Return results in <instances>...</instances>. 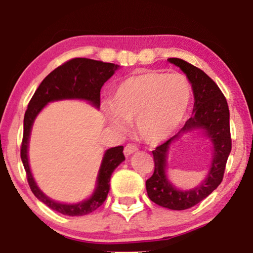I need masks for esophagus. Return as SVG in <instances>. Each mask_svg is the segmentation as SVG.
<instances>
[{"instance_id": "obj_1", "label": "esophagus", "mask_w": 253, "mask_h": 253, "mask_svg": "<svg viewBox=\"0 0 253 253\" xmlns=\"http://www.w3.org/2000/svg\"><path fill=\"white\" fill-rule=\"evenodd\" d=\"M137 146L136 145L133 144H127L126 147H124V154H126V157H129V155H131L132 153H134V152H137Z\"/></svg>"}]
</instances>
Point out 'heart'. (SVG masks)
Here are the masks:
<instances>
[{
    "instance_id": "heart-1",
    "label": "heart",
    "mask_w": 253,
    "mask_h": 253,
    "mask_svg": "<svg viewBox=\"0 0 253 253\" xmlns=\"http://www.w3.org/2000/svg\"><path fill=\"white\" fill-rule=\"evenodd\" d=\"M191 99V85L184 76L139 72L114 89L108 119L117 127L126 126V120H134L138 137L148 144H158L181 126Z\"/></svg>"
}]
</instances>
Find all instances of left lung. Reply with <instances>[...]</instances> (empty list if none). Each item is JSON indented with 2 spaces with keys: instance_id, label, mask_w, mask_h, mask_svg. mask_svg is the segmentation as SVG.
I'll return each mask as SVG.
<instances>
[{
  "instance_id": "left-lung-1",
  "label": "left lung",
  "mask_w": 253,
  "mask_h": 253,
  "mask_svg": "<svg viewBox=\"0 0 253 253\" xmlns=\"http://www.w3.org/2000/svg\"><path fill=\"white\" fill-rule=\"evenodd\" d=\"M177 65L191 83L195 105L193 115L184 126L170 139L152 151L154 159V172L146 181L148 198L159 206L175 211L186 210L210 196L222 182L226 164L231 151L229 126V108L223 93L213 79L203 70L181 58H168ZM195 128H203L213 143L214 153L208 177L202 185L192 190L176 189L165 176V164L169 146L183 133Z\"/></svg>"
}]
</instances>
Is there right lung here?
<instances>
[{
  "label": "right lung",
  "mask_w": 253,
  "mask_h": 253,
  "mask_svg": "<svg viewBox=\"0 0 253 253\" xmlns=\"http://www.w3.org/2000/svg\"><path fill=\"white\" fill-rule=\"evenodd\" d=\"M117 68L119 65L114 63H105L101 61L82 57L72 58L57 67L41 82L27 106L25 116H24V133L22 146H20V158H22L24 168H25L27 182H29L31 191L40 202L46 204L49 209L64 214V215H86L102 205L109 192L110 176L117 166L126 160V157L123 154V146L112 147L106 151L99 170L96 188L87 200L78 204H72V205L61 204L48 198L38 188L32 172H31L29 158H27V147H29L32 124L40 110L48 102L56 101V100L83 99L87 100L93 106L99 108L100 91H101L102 85L112 77Z\"/></svg>",
  "instance_id": "add662e5"
}]
</instances>
